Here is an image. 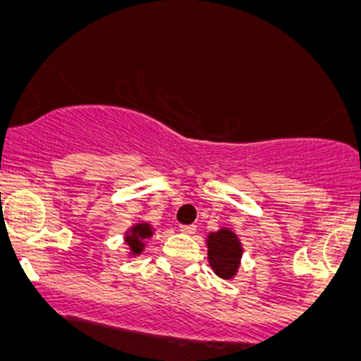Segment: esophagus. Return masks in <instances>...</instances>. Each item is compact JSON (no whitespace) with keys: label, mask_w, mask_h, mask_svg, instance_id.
Listing matches in <instances>:
<instances>
[{"label":"esophagus","mask_w":361,"mask_h":361,"mask_svg":"<svg viewBox=\"0 0 361 361\" xmlns=\"http://www.w3.org/2000/svg\"><path fill=\"white\" fill-rule=\"evenodd\" d=\"M195 229H197V227H195V226H180V233L181 234H186V235L195 234Z\"/></svg>","instance_id":"esophagus-1"}]
</instances>
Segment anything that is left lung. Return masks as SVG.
<instances>
[{"label": "left lung", "mask_w": 361, "mask_h": 361, "mask_svg": "<svg viewBox=\"0 0 361 361\" xmlns=\"http://www.w3.org/2000/svg\"><path fill=\"white\" fill-rule=\"evenodd\" d=\"M207 250L210 268L219 279L231 280L238 275L243 258V244L238 234L229 227H222L207 235Z\"/></svg>", "instance_id": "left-lung-1"}]
</instances>
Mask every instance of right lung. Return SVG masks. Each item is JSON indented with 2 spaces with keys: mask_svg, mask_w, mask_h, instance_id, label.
<instances>
[{
  "mask_svg": "<svg viewBox=\"0 0 361 361\" xmlns=\"http://www.w3.org/2000/svg\"><path fill=\"white\" fill-rule=\"evenodd\" d=\"M154 234L151 224L147 222H139L134 224L130 229L126 231V244L128 246V255L130 256H139L140 252L146 247V241L151 235Z\"/></svg>",
  "mask_w": 361,
  "mask_h": 361,
  "instance_id": "add662e5",
  "label": "right lung"
}]
</instances>
